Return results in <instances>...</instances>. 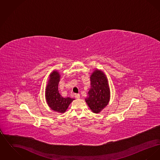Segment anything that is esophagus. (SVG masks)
<instances>
[{"instance_id": "obj_1", "label": "esophagus", "mask_w": 160, "mask_h": 160, "mask_svg": "<svg viewBox=\"0 0 160 160\" xmlns=\"http://www.w3.org/2000/svg\"><path fill=\"white\" fill-rule=\"evenodd\" d=\"M75 98H76V99H79L80 98V94H75Z\"/></svg>"}]
</instances>
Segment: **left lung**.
Listing matches in <instances>:
<instances>
[{"mask_svg": "<svg viewBox=\"0 0 160 160\" xmlns=\"http://www.w3.org/2000/svg\"><path fill=\"white\" fill-rule=\"evenodd\" d=\"M91 89L85 101L95 113H99L108 104L110 88L105 74L101 70H95L91 76Z\"/></svg>", "mask_w": 160, "mask_h": 160, "instance_id": "8db88e82", "label": "left lung"}]
</instances>
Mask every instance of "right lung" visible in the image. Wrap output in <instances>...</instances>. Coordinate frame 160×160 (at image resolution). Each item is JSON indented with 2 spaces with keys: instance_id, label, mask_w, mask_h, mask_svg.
<instances>
[{
  "instance_id": "add662e5",
  "label": "right lung",
  "mask_w": 160,
  "mask_h": 160,
  "mask_svg": "<svg viewBox=\"0 0 160 160\" xmlns=\"http://www.w3.org/2000/svg\"><path fill=\"white\" fill-rule=\"evenodd\" d=\"M61 75L57 71H53L50 74L46 89V99L52 110L58 113H63L69 105L74 99L69 97L63 98L58 91V84Z\"/></svg>"
}]
</instances>
